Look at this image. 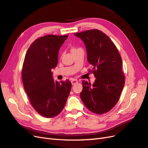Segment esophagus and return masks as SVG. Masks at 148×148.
I'll list each match as a JSON object with an SVG mask.
<instances>
[{
  "label": "esophagus",
  "mask_w": 148,
  "mask_h": 148,
  "mask_svg": "<svg viewBox=\"0 0 148 148\" xmlns=\"http://www.w3.org/2000/svg\"><path fill=\"white\" fill-rule=\"evenodd\" d=\"M78 82V81L76 79H72L71 80V84H73V85H74V84H77Z\"/></svg>",
  "instance_id": "1"
}]
</instances>
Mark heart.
Listing matches in <instances>:
<instances>
[{
    "label": "heart",
    "instance_id": "b5f03b06",
    "mask_svg": "<svg viewBox=\"0 0 148 148\" xmlns=\"http://www.w3.org/2000/svg\"><path fill=\"white\" fill-rule=\"evenodd\" d=\"M76 49H76V48H73V49H72V51H74V50H76Z\"/></svg>",
    "mask_w": 148,
    "mask_h": 148
}]
</instances>
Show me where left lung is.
<instances>
[{
  "label": "left lung",
  "instance_id": "left-lung-1",
  "mask_svg": "<svg viewBox=\"0 0 148 148\" xmlns=\"http://www.w3.org/2000/svg\"><path fill=\"white\" fill-rule=\"evenodd\" d=\"M74 35L86 46L87 61L96 78L94 84L82 81L81 99L94 113H105L115 106L125 85L122 60L110 38L99 29H90Z\"/></svg>",
  "mask_w": 148,
  "mask_h": 148
}]
</instances>
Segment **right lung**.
Here are the masks:
<instances>
[{
	"label": "right lung",
	"instance_id": "obj_1",
	"mask_svg": "<svg viewBox=\"0 0 148 148\" xmlns=\"http://www.w3.org/2000/svg\"><path fill=\"white\" fill-rule=\"evenodd\" d=\"M68 36L46 35L30 45L25 57L22 80L32 107L41 116L53 118L64 108L72 84L54 81L51 69L58 62L60 47Z\"/></svg>",
	"mask_w": 148,
	"mask_h": 148
}]
</instances>
